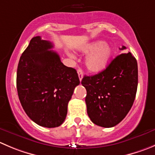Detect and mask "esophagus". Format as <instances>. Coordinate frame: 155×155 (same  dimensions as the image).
<instances>
[{
  "mask_svg": "<svg viewBox=\"0 0 155 155\" xmlns=\"http://www.w3.org/2000/svg\"><path fill=\"white\" fill-rule=\"evenodd\" d=\"M77 73H78V76H79V80L81 81L82 79V77H83V73H82V70H80V69H79V70H78Z\"/></svg>",
  "mask_w": 155,
  "mask_h": 155,
  "instance_id": "esophagus-1",
  "label": "esophagus"
}]
</instances>
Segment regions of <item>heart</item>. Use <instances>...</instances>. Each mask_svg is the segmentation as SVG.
<instances>
[{"instance_id":"b5f03b06","label":"heart","mask_w":155,"mask_h":155,"mask_svg":"<svg viewBox=\"0 0 155 155\" xmlns=\"http://www.w3.org/2000/svg\"><path fill=\"white\" fill-rule=\"evenodd\" d=\"M82 53L90 54L85 60V67L91 73H99L107 66L114 54V48L103 41H97L84 46Z\"/></svg>"}]
</instances>
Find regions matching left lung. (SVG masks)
Wrapping results in <instances>:
<instances>
[{
    "label": "left lung",
    "instance_id": "left-lung-1",
    "mask_svg": "<svg viewBox=\"0 0 155 155\" xmlns=\"http://www.w3.org/2000/svg\"><path fill=\"white\" fill-rule=\"evenodd\" d=\"M123 46L120 50H125ZM87 113L94 124L110 128L117 125L131 109L138 86L137 61L130 52L116 57L105 70L85 76Z\"/></svg>",
    "mask_w": 155,
    "mask_h": 155
}]
</instances>
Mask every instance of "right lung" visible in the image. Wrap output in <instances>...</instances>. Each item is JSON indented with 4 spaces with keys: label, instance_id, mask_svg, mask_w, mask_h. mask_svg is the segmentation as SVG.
<instances>
[{
    "label": "right lung",
    "instance_id": "add662e5",
    "mask_svg": "<svg viewBox=\"0 0 155 155\" xmlns=\"http://www.w3.org/2000/svg\"><path fill=\"white\" fill-rule=\"evenodd\" d=\"M51 41L32 38L19 59L16 88L22 108L38 125L61 126L67 106L79 82L77 72L66 67Z\"/></svg>",
    "mask_w": 155,
    "mask_h": 155
}]
</instances>
